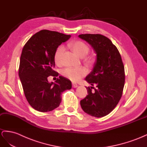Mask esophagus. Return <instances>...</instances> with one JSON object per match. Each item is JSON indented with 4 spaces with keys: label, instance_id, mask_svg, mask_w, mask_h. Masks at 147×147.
<instances>
[{
    "label": "esophagus",
    "instance_id": "1",
    "mask_svg": "<svg viewBox=\"0 0 147 147\" xmlns=\"http://www.w3.org/2000/svg\"><path fill=\"white\" fill-rule=\"evenodd\" d=\"M78 84H76V83H74V82H72V87H73V88H76V87H78Z\"/></svg>",
    "mask_w": 147,
    "mask_h": 147
}]
</instances>
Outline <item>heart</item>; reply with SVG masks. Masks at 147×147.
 <instances>
[{
    "mask_svg": "<svg viewBox=\"0 0 147 147\" xmlns=\"http://www.w3.org/2000/svg\"><path fill=\"white\" fill-rule=\"evenodd\" d=\"M68 47L75 54L80 57H84L89 52V47L82 41L76 40L70 42ZM63 52L64 48L62 46H60L56 49L54 55V61L56 64L60 65L61 63V57ZM61 74L72 81L76 82L87 74V70L83 67L66 68L61 71Z\"/></svg>",
    "mask_w": 147,
    "mask_h": 147,
    "instance_id": "b5f03b06",
    "label": "heart"
}]
</instances>
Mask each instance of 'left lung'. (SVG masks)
Segmentation results:
<instances>
[{
	"instance_id": "8db88e82",
	"label": "left lung",
	"mask_w": 147,
	"mask_h": 147,
	"mask_svg": "<svg viewBox=\"0 0 147 147\" xmlns=\"http://www.w3.org/2000/svg\"><path fill=\"white\" fill-rule=\"evenodd\" d=\"M79 37L88 42L96 54L93 69L86 78L96 87L86 88L88 95L80 101V106L88 115L105 117L113 110L122 96L125 80L123 63L117 47L106 36L88 34Z\"/></svg>"
}]
</instances>
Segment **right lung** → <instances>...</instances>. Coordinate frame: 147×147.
Listing matches in <instances>:
<instances>
[{
    "mask_svg": "<svg viewBox=\"0 0 147 147\" xmlns=\"http://www.w3.org/2000/svg\"><path fill=\"white\" fill-rule=\"evenodd\" d=\"M71 35L48 30L36 33L24 46L20 58L19 76L24 93L34 109L49 112L58 107L61 94L71 88L70 80L59 76L55 83H49V76H56L54 55L56 49Z\"/></svg>",
    "mask_w": 147,
    "mask_h": 147,
    "instance_id": "add662e5",
    "label": "right lung"
}]
</instances>
